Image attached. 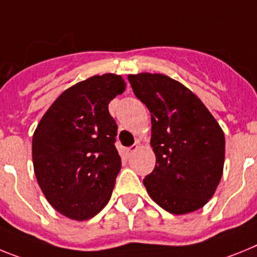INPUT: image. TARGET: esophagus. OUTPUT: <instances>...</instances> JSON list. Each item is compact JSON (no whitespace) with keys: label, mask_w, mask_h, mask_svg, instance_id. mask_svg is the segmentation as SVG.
<instances>
[{"label":"esophagus","mask_w":257,"mask_h":257,"mask_svg":"<svg viewBox=\"0 0 257 257\" xmlns=\"http://www.w3.org/2000/svg\"><path fill=\"white\" fill-rule=\"evenodd\" d=\"M137 149H138V145H133V146H131V147H128V149H125V150H124V153H125L126 156H131L132 154H133L136 150H137Z\"/></svg>","instance_id":"esophagus-1"}]
</instances>
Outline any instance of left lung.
<instances>
[{
	"mask_svg": "<svg viewBox=\"0 0 257 257\" xmlns=\"http://www.w3.org/2000/svg\"><path fill=\"white\" fill-rule=\"evenodd\" d=\"M136 97L151 113L155 168L144 178L151 199L173 215L206 206L224 171L225 136L204 103L162 73L129 75Z\"/></svg>",
	"mask_w": 257,
	"mask_h": 257,
	"instance_id": "obj_1",
	"label": "left lung"
}]
</instances>
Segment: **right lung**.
Wrapping results in <instances>:
<instances>
[{
    "label": "right lung",
    "instance_id": "add662e5",
    "mask_svg": "<svg viewBox=\"0 0 257 257\" xmlns=\"http://www.w3.org/2000/svg\"><path fill=\"white\" fill-rule=\"evenodd\" d=\"M125 86L115 73L77 82L53 102L33 133L37 182L51 207L71 220H89L110 200L121 160L108 103Z\"/></svg>",
    "mask_w": 257,
    "mask_h": 257
}]
</instances>
